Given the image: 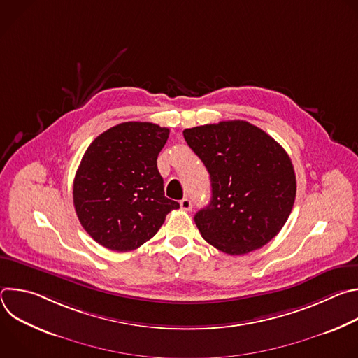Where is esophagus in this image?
I'll use <instances>...</instances> for the list:
<instances>
[{
    "mask_svg": "<svg viewBox=\"0 0 358 358\" xmlns=\"http://www.w3.org/2000/svg\"><path fill=\"white\" fill-rule=\"evenodd\" d=\"M180 207H181L182 211H191V208H192V201H191L189 198H182V199L180 201Z\"/></svg>",
    "mask_w": 358,
    "mask_h": 358,
    "instance_id": "esophagus-1",
    "label": "esophagus"
}]
</instances>
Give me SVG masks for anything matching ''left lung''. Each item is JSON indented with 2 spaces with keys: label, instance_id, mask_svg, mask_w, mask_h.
Returning <instances> with one entry per match:
<instances>
[{
  "label": "left lung",
  "instance_id": "8db88e82",
  "mask_svg": "<svg viewBox=\"0 0 358 358\" xmlns=\"http://www.w3.org/2000/svg\"><path fill=\"white\" fill-rule=\"evenodd\" d=\"M182 134L211 178V202L194 217L201 236L228 255L252 252L273 239L296 196L285 148L243 120L196 126Z\"/></svg>",
  "mask_w": 358,
  "mask_h": 358
}]
</instances>
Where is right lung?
I'll use <instances>...</instances> for the list:
<instances>
[{
	"label": "right lung",
	"mask_w": 358,
	"mask_h": 358,
	"mask_svg": "<svg viewBox=\"0 0 358 358\" xmlns=\"http://www.w3.org/2000/svg\"><path fill=\"white\" fill-rule=\"evenodd\" d=\"M170 130L126 122L97 136L73 180V206L85 231L116 252L137 249L180 208L164 195L157 157Z\"/></svg>",
	"instance_id": "add662e5"
}]
</instances>
